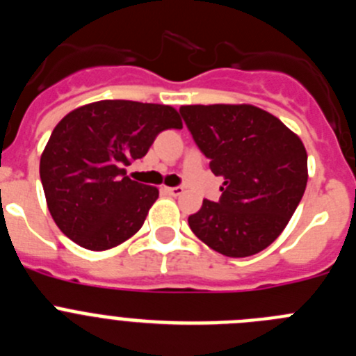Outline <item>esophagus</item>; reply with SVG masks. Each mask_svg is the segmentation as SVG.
I'll return each mask as SVG.
<instances>
[{
    "mask_svg": "<svg viewBox=\"0 0 356 356\" xmlns=\"http://www.w3.org/2000/svg\"><path fill=\"white\" fill-rule=\"evenodd\" d=\"M165 193H169L171 196H180L184 193V187H165Z\"/></svg>",
    "mask_w": 356,
    "mask_h": 356,
    "instance_id": "34e87169",
    "label": "esophagus"
}]
</instances>
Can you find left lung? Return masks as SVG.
<instances>
[{"label": "left lung", "mask_w": 356, "mask_h": 356, "mask_svg": "<svg viewBox=\"0 0 356 356\" xmlns=\"http://www.w3.org/2000/svg\"><path fill=\"white\" fill-rule=\"evenodd\" d=\"M180 114L213 175L225 178L219 201L203 200L188 226L225 257L260 253L284 232L303 197V143L253 105H187Z\"/></svg>", "instance_id": "1"}]
</instances>
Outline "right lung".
Masks as SVG:
<instances>
[{
	"instance_id": "obj_1",
	"label": "right lung",
	"mask_w": 356,
	"mask_h": 356,
	"mask_svg": "<svg viewBox=\"0 0 356 356\" xmlns=\"http://www.w3.org/2000/svg\"><path fill=\"white\" fill-rule=\"evenodd\" d=\"M169 128H181L172 106L127 99L89 103L56 124L40 156V181L65 237L103 251L139 232L159 188L130 180L124 165Z\"/></svg>"
}]
</instances>
